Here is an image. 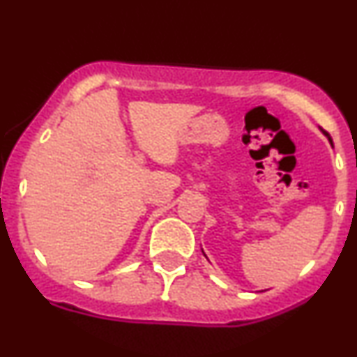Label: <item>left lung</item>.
I'll return each instance as SVG.
<instances>
[{"instance_id":"8db88e82","label":"left lung","mask_w":357,"mask_h":357,"mask_svg":"<svg viewBox=\"0 0 357 357\" xmlns=\"http://www.w3.org/2000/svg\"><path fill=\"white\" fill-rule=\"evenodd\" d=\"M324 134H326V136H327V139H329V142H331V144H333V139H331V136H329V134H327V132H324Z\"/></svg>"}]
</instances>
